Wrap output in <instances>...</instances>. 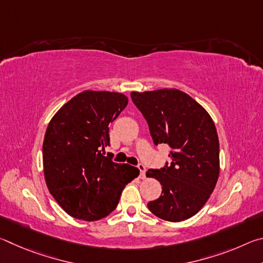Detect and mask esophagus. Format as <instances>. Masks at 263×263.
I'll use <instances>...</instances> for the list:
<instances>
[{"label": "esophagus", "mask_w": 263, "mask_h": 263, "mask_svg": "<svg viewBox=\"0 0 263 263\" xmlns=\"http://www.w3.org/2000/svg\"><path fill=\"white\" fill-rule=\"evenodd\" d=\"M138 169H139V171H140V179H145V176H146V167L142 163H139V164H138Z\"/></svg>", "instance_id": "34e87169"}]
</instances>
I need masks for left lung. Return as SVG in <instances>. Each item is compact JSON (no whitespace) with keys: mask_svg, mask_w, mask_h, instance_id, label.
Here are the masks:
<instances>
[{"mask_svg":"<svg viewBox=\"0 0 263 263\" xmlns=\"http://www.w3.org/2000/svg\"><path fill=\"white\" fill-rule=\"evenodd\" d=\"M131 99L154 144L171 147V164L146 173L162 185L161 196L147 204L149 211L167 221L188 219L204 206L219 176L215 123L201 104L177 89L132 91Z\"/></svg>","mask_w":263,"mask_h":263,"instance_id":"8db88e82","label":"left lung"}]
</instances>
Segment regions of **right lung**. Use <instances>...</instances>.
I'll list each match as a JSON object with an SVG mask.
<instances>
[{"instance_id": "obj_1", "label": "right lung", "mask_w": 263, "mask_h": 263, "mask_svg": "<svg viewBox=\"0 0 263 263\" xmlns=\"http://www.w3.org/2000/svg\"><path fill=\"white\" fill-rule=\"evenodd\" d=\"M121 92L84 90L53 116L43 142L44 176L58 204L78 219L94 221L112 212L139 169L104 157L109 124L127 105Z\"/></svg>"}]
</instances>
